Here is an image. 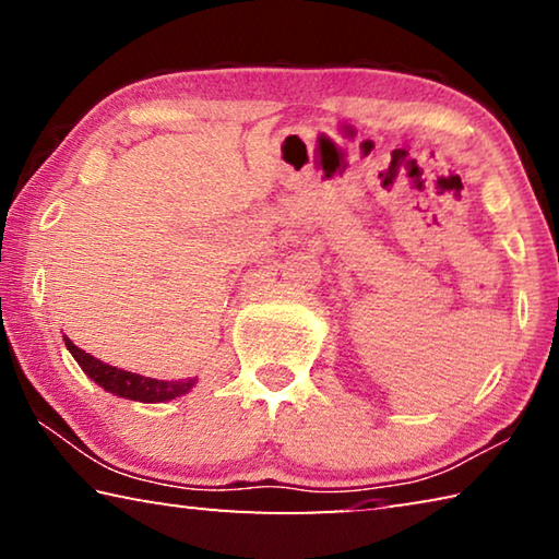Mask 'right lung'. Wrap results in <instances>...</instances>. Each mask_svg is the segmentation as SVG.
I'll use <instances>...</instances> for the list:
<instances>
[{
    "label": "right lung",
    "instance_id": "right-lung-1",
    "mask_svg": "<svg viewBox=\"0 0 559 559\" xmlns=\"http://www.w3.org/2000/svg\"><path fill=\"white\" fill-rule=\"evenodd\" d=\"M63 343L69 347V353L73 355L75 362L81 365V370L86 372L93 382L100 384L106 392L126 396V400H132V402H147V404L169 402L175 400V396L187 394L197 382V380H175V382L153 380V377L120 370V367H112L98 357L83 353V349L75 347L69 337H63Z\"/></svg>",
    "mask_w": 559,
    "mask_h": 559
}]
</instances>
